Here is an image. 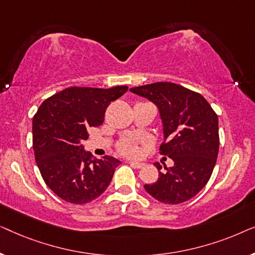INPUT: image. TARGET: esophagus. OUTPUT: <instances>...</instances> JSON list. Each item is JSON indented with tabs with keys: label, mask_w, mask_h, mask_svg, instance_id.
I'll return each mask as SVG.
<instances>
[{
	"label": "esophagus",
	"mask_w": 255,
	"mask_h": 255,
	"mask_svg": "<svg viewBox=\"0 0 255 255\" xmlns=\"http://www.w3.org/2000/svg\"><path fill=\"white\" fill-rule=\"evenodd\" d=\"M128 163H130L133 168H141V167H144V163L138 161H128Z\"/></svg>",
	"instance_id": "obj_1"
}]
</instances>
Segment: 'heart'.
Returning a JSON list of instances; mask_svg holds the SVG:
<instances>
[{
  "label": "heart",
  "instance_id": "heart-1",
  "mask_svg": "<svg viewBox=\"0 0 255 255\" xmlns=\"http://www.w3.org/2000/svg\"><path fill=\"white\" fill-rule=\"evenodd\" d=\"M142 145H145V141L142 140V139L124 138L118 142L117 147H118V151H120L122 154L135 158V156L140 154Z\"/></svg>",
  "mask_w": 255,
  "mask_h": 255
}]
</instances>
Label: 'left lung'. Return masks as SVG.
Listing matches in <instances>:
<instances>
[{
	"mask_svg": "<svg viewBox=\"0 0 255 255\" xmlns=\"http://www.w3.org/2000/svg\"><path fill=\"white\" fill-rule=\"evenodd\" d=\"M130 92L158 107L165 140L160 154L174 166L160 172L156 182L145 184L147 193L165 204H180L200 193L210 180L219 149L218 116L200 93L172 82H155Z\"/></svg>",
	"mask_w": 255,
	"mask_h": 255,
	"instance_id": "obj_1",
	"label": "left lung"
}]
</instances>
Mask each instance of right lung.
<instances>
[{
	"mask_svg": "<svg viewBox=\"0 0 255 255\" xmlns=\"http://www.w3.org/2000/svg\"><path fill=\"white\" fill-rule=\"evenodd\" d=\"M127 86L109 89L71 87L41 103L32 121L34 158L47 187L68 203L86 204L104 193L120 160L93 159L83 149L88 130L104 122L113 101Z\"/></svg>",
	"mask_w": 255,
	"mask_h": 255,
	"instance_id": "1",
	"label": "right lung"
}]
</instances>
